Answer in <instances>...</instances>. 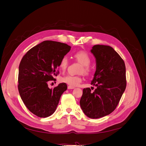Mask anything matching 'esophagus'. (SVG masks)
Listing matches in <instances>:
<instances>
[{
  "instance_id": "obj_1",
  "label": "esophagus",
  "mask_w": 146,
  "mask_h": 146,
  "mask_svg": "<svg viewBox=\"0 0 146 146\" xmlns=\"http://www.w3.org/2000/svg\"><path fill=\"white\" fill-rule=\"evenodd\" d=\"M68 88L69 90H72V89H74L75 87H72V86H68Z\"/></svg>"
}]
</instances>
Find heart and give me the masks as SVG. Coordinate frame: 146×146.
<instances>
[{"label":"heart","instance_id":"obj_1","mask_svg":"<svg viewBox=\"0 0 146 146\" xmlns=\"http://www.w3.org/2000/svg\"><path fill=\"white\" fill-rule=\"evenodd\" d=\"M74 58H76L79 63L82 64L83 67L80 69V73H84L85 74H88L90 71L91 69L89 65L91 63V57L88 54L87 52L85 51H78L74 54ZM68 65V59L66 56H64L61 60L60 63V68L62 70H64ZM61 81L68 84V85L70 86H77L80 84L82 81V78L80 76H72V75H66L64 77H61Z\"/></svg>","mask_w":146,"mask_h":146}]
</instances>
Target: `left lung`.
<instances>
[{
    "instance_id": "1",
    "label": "left lung",
    "mask_w": 146,
    "mask_h": 146,
    "mask_svg": "<svg viewBox=\"0 0 146 146\" xmlns=\"http://www.w3.org/2000/svg\"><path fill=\"white\" fill-rule=\"evenodd\" d=\"M91 52L96 63L91 84L96 89L84 88L80 104L86 116L98 119L116 109L126 88V70L124 61L111 47L95 45Z\"/></svg>"
}]
</instances>
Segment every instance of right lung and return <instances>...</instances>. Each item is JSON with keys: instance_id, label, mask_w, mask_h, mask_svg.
<instances>
[{"instance_id": "add662e5", "label": "right lung", "mask_w": 146, "mask_h": 146, "mask_svg": "<svg viewBox=\"0 0 146 146\" xmlns=\"http://www.w3.org/2000/svg\"><path fill=\"white\" fill-rule=\"evenodd\" d=\"M62 42L44 41L29 50L22 58L19 66L18 90L21 98L30 111L40 117L54 113L63 92L65 83L54 89L48 87V81L54 80L57 68L70 50Z\"/></svg>"}]
</instances>
